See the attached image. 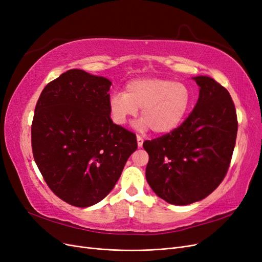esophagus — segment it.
I'll list each match as a JSON object with an SVG mask.
<instances>
[{"label": "esophagus", "instance_id": "obj_1", "mask_svg": "<svg viewBox=\"0 0 262 262\" xmlns=\"http://www.w3.org/2000/svg\"><path fill=\"white\" fill-rule=\"evenodd\" d=\"M137 141H138V146L139 147H142V145H143V142H144V140H143V138H142L141 136H137Z\"/></svg>", "mask_w": 262, "mask_h": 262}]
</instances>
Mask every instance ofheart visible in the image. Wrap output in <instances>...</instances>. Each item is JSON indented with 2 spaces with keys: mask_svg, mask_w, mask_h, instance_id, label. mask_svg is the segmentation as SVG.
Instances as JSON below:
<instances>
[{
  "mask_svg": "<svg viewBox=\"0 0 262 262\" xmlns=\"http://www.w3.org/2000/svg\"><path fill=\"white\" fill-rule=\"evenodd\" d=\"M192 94L180 82L163 78H140L125 85L124 93L109 98V114L118 125H124L142 109V120L137 128H150L156 134L176 130L192 106Z\"/></svg>",
  "mask_w": 262,
  "mask_h": 262,
  "instance_id": "heart-1",
  "label": "heart"
}]
</instances>
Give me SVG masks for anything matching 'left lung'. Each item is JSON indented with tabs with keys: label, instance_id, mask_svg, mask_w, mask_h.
Instances as JSON below:
<instances>
[{
	"label": "left lung",
	"instance_id": "8db88e82",
	"mask_svg": "<svg viewBox=\"0 0 262 262\" xmlns=\"http://www.w3.org/2000/svg\"><path fill=\"white\" fill-rule=\"evenodd\" d=\"M199 99L176 130L145 141L146 180L163 200L187 205L207 198L228 170L237 137V115L225 87L209 76L193 77Z\"/></svg>",
	"mask_w": 262,
	"mask_h": 262
}]
</instances>
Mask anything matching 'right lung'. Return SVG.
<instances>
[{
	"label": "right lung",
	"instance_id": "obj_1",
	"mask_svg": "<svg viewBox=\"0 0 262 262\" xmlns=\"http://www.w3.org/2000/svg\"><path fill=\"white\" fill-rule=\"evenodd\" d=\"M110 82L69 70L43 89L31 123L35 162L51 191L87 208L112 191L130 155L136 134L110 118Z\"/></svg>",
	"mask_w": 262,
	"mask_h": 262
}]
</instances>
